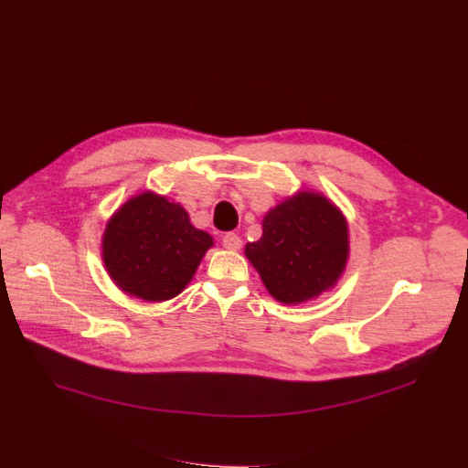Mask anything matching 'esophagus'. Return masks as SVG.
<instances>
[{
    "instance_id": "34e87169",
    "label": "esophagus",
    "mask_w": 468,
    "mask_h": 468,
    "mask_svg": "<svg viewBox=\"0 0 468 468\" xmlns=\"http://www.w3.org/2000/svg\"><path fill=\"white\" fill-rule=\"evenodd\" d=\"M222 242H224V248H226V250H231V252L239 250V248L242 246L240 237H239V235H235V233H226V235H224V239H222Z\"/></svg>"
}]
</instances>
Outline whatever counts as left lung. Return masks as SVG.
<instances>
[{
	"label": "left lung",
	"instance_id": "obj_1",
	"mask_svg": "<svg viewBox=\"0 0 468 468\" xmlns=\"http://www.w3.org/2000/svg\"><path fill=\"white\" fill-rule=\"evenodd\" d=\"M272 299L303 304L331 292L346 272V216L322 192L297 190L267 210L263 235L244 246Z\"/></svg>",
	"mask_w": 468,
	"mask_h": 468
}]
</instances>
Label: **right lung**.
I'll return each instance as SVG.
<instances>
[{
  "mask_svg": "<svg viewBox=\"0 0 468 468\" xmlns=\"http://www.w3.org/2000/svg\"><path fill=\"white\" fill-rule=\"evenodd\" d=\"M212 246V237L190 222L180 203L144 190L123 201L107 220L101 260L122 293L164 303L192 282Z\"/></svg>",
  "mask_w": 468,
  "mask_h": 468,
  "instance_id": "obj_1",
  "label": "right lung"
}]
</instances>
